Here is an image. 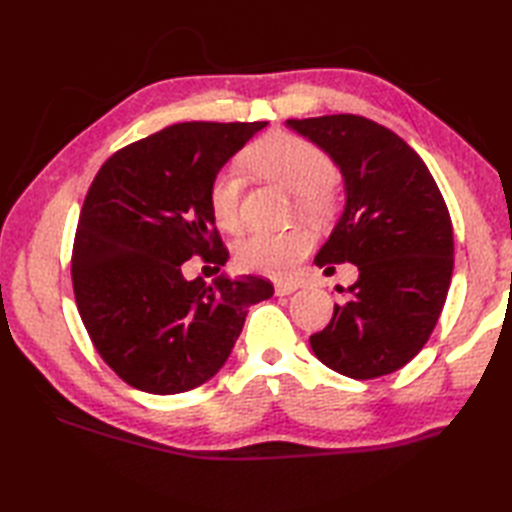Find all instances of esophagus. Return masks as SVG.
Listing matches in <instances>:
<instances>
[{
    "label": "esophagus",
    "mask_w": 512,
    "mask_h": 512,
    "mask_svg": "<svg viewBox=\"0 0 512 512\" xmlns=\"http://www.w3.org/2000/svg\"><path fill=\"white\" fill-rule=\"evenodd\" d=\"M299 286L297 284H292V281H277L275 284V292L279 297H286V295H292V292H295Z\"/></svg>",
    "instance_id": "esophagus-1"
}]
</instances>
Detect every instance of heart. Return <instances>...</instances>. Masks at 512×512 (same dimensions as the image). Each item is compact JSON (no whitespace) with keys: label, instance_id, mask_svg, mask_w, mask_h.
I'll return each mask as SVG.
<instances>
[{"label":"heart","instance_id":"1","mask_svg":"<svg viewBox=\"0 0 512 512\" xmlns=\"http://www.w3.org/2000/svg\"><path fill=\"white\" fill-rule=\"evenodd\" d=\"M246 165L257 176L292 191L295 211L314 224L330 222L339 211L341 193L332 160L308 138L290 132H270L248 147ZM239 200L242 178L237 169L226 167L209 187L211 213L226 231H237L242 224ZM310 246L312 235L303 226H292L286 231H257L237 244L235 259L244 270L286 277L308 255Z\"/></svg>","mask_w":512,"mask_h":512}]
</instances>
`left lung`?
Returning a JSON list of instances; mask_svg holds the SVG:
<instances>
[{
    "instance_id": "obj_1",
    "label": "left lung",
    "mask_w": 512,
    "mask_h": 512,
    "mask_svg": "<svg viewBox=\"0 0 512 512\" xmlns=\"http://www.w3.org/2000/svg\"><path fill=\"white\" fill-rule=\"evenodd\" d=\"M345 180V209L314 264L358 279L332 321L310 336L323 365L356 380L405 367L436 328L453 275V226L422 158L391 129L356 114L290 118Z\"/></svg>"
}]
</instances>
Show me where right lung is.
I'll list each match as a JSON object with an SVG mask.
<instances>
[{
  "instance_id": "obj_1",
  "label": "right lung",
  "mask_w": 512,
  "mask_h": 512,
  "mask_svg": "<svg viewBox=\"0 0 512 512\" xmlns=\"http://www.w3.org/2000/svg\"><path fill=\"white\" fill-rule=\"evenodd\" d=\"M268 123H178L118 149L85 195L72 248L76 308L103 361L147 394L206 383L231 356L248 308L273 297L262 277L184 279L228 250L209 187Z\"/></svg>"
}]
</instances>
